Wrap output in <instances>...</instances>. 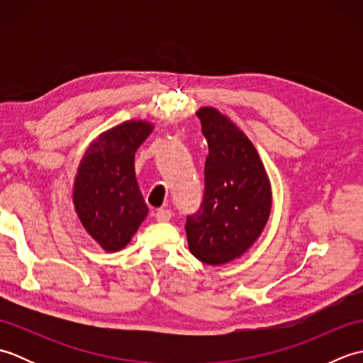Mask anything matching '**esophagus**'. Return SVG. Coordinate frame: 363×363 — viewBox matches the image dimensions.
Wrapping results in <instances>:
<instances>
[{
    "mask_svg": "<svg viewBox=\"0 0 363 363\" xmlns=\"http://www.w3.org/2000/svg\"><path fill=\"white\" fill-rule=\"evenodd\" d=\"M169 218H172V212L167 211V209H159V211L156 212V220L160 221V223L169 221Z\"/></svg>",
    "mask_w": 363,
    "mask_h": 363,
    "instance_id": "esophagus-1",
    "label": "esophagus"
}]
</instances>
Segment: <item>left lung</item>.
I'll use <instances>...</instances> for the list:
<instances>
[{
	"label": "left lung",
	"mask_w": 363,
	"mask_h": 363,
	"mask_svg": "<svg viewBox=\"0 0 363 363\" xmlns=\"http://www.w3.org/2000/svg\"><path fill=\"white\" fill-rule=\"evenodd\" d=\"M209 146L204 195L187 217L189 250L207 265L240 257L264 230L272 211V189L251 140L213 107L196 112Z\"/></svg>",
	"instance_id": "8db88e82"
}]
</instances>
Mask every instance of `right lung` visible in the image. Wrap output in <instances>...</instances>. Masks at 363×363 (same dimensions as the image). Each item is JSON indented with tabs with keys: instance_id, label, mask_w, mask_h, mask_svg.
Here are the masks:
<instances>
[{
	"instance_id": "obj_1",
	"label": "right lung",
	"mask_w": 363,
	"mask_h": 363,
	"mask_svg": "<svg viewBox=\"0 0 363 363\" xmlns=\"http://www.w3.org/2000/svg\"><path fill=\"white\" fill-rule=\"evenodd\" d=\"M151 130L146 121L121 123L99 135L79 164L74 209L82 226L106 251L125 248L148 213L135 179L134 157Z\"/></svg>"
}]
</instances>
